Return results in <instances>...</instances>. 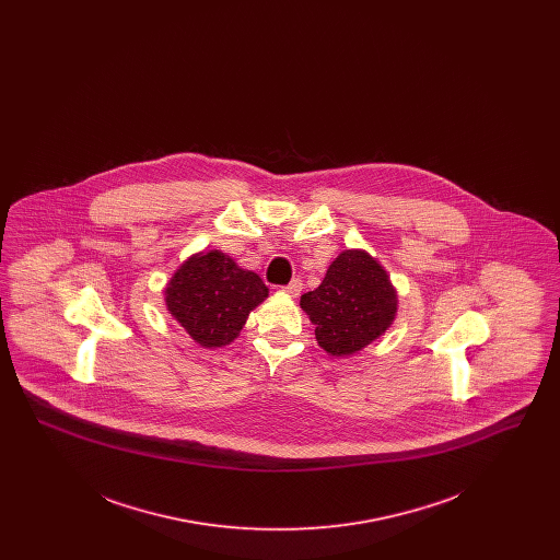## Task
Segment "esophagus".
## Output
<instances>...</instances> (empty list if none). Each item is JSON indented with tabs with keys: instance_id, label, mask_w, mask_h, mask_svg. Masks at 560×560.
I'll use <instances>...</instances> for the list:
<instances>
[{
	"instance_id": "esophagus-1",
	"label": "esophagus",
	"mask_w": 560,
	"mask_h": 560,
	"mask_svg": "<svg viewBox=\"0 0 560 560\" xmlns=\"http://www.w3.org/2000/svg\"><path fill=\"white\" fill-rule=\"evenodd\" d=\"M283 290L290 293V295H300V292H302V281L300 279H292Z\"/></svg>"
}]
</instances>
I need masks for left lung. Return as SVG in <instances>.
Returning a JSON list of instances; mask_svg holds the SVG:
<instances>
[{
    "label": "left lung",
    "instance_id": "left-lung-1",
    "mask_svg": "<svg viewBox=\"0 0 560 560\" xmlns=\"http://www.w3.org/2000/svg\"><path fill=\"white\" fill-rule=\"evenodd\" d=\"M397 290L377 260L363 249L342 252L319 288L300 298L323 350L334 357L372 345L395 320Z\"/></svg>",
    "mask_w": 560,
    "mask_h": 560
}]
</instances>
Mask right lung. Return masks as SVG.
Segmentation results:
<instances>
[{
	"instance_id": "right-lung-1",
	"label": "right lung",
	"mask_w": 560,
	"mask_h": 560,
	"mask_svg": "<svg viewBox=\"0 0 560 560\" xmlns=\"http://www.w3.org/2000/svg\"><path fill=\"white\" fill-rule=\"evenodd\" d=\"M268 298L265 281L218 252L192 254L165 288V306L203 348L231 345L249 313Z\"/></svg>"
}]
</instances>
